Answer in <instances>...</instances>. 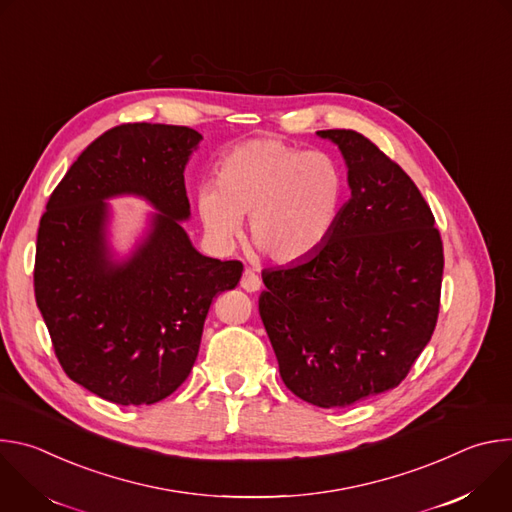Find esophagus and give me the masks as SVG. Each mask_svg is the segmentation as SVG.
<instances>
[{
    "label": "esophagus",
    "mask_w": 512,
    "mask_h": 512,
    "mask_svg": "<svg viewBox=\"0 0 512 512\" xmlns=\"http://www.w3.org/2000/svg\"><path fill=\"white\" fill-rule=\"evenodd\" d=\"M261 285H263L261 277H259L253 269L247 267V269L243 271V277H241V287H243L245 291H259Z\"/></svg>",
    "instance_id": "34e87169"
}]
</instances>
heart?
Masks as SVG:
<instances>
[{"mask_svg": "<svg viewBox=\"0 0 512 512\" xmlns=\"http://www.w3.org/2000/svg\"><path fill=\"white\" fill-rule=\"evenodd\" d=\"M344 174L324 152L277 137L237 143L196 190V212L218 247H231L249 216V241L273 263L298 265L330 239L344 200Z\"/></svg>", "mask_w": 512, "mask_h": 512, "instance_id": "heart-1", "label": "heart"}]
</instances>
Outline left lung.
I'll use <instances>...</instances> for the list:
<instances>
[{
	"instance_id": "obj_1",
	"label": "left lung",
	"mask_w": 512,
	"mask_h": 512,
	"mask_svg": "<svg viewBox=\"0 0 512 512\" xmlns=\"http://www.w3.org/2000/svg\"><path fill=\"white\" fill-rule=\"evenodd\" d=\"M318 135L344 156L350 200L312 259L263 271L259 314L285 387L330 409L407 377L440 314L444 245L413 180L371 139Z\"/></svg>"
}]
</instances>
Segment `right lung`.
I'll list each match as a JSON object with an SVG mask.
<instances>
[{
    "label": "right lung",
    "instance_id": "right-lung-1",
    "mask_svg": "<svg viewBox=\"0 0 512 512\" xmlns=\"http://www.w3.org/2000/svg\"><path fill=\"white\" fill-rule=\"evenodd\" d=\"M202 135L184 125L123 123L68 168L40 218L34 294L62 371L117 405H152L190 375L204 320L237 287L241 261L198 253L184 168ZM135 193L160 210L134 255L115 264L104 245L111 195Z\"/></svg>",
    "mask_w": 512,
    "mask_h": 512
}]
</instances>
